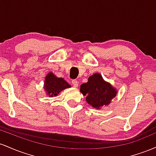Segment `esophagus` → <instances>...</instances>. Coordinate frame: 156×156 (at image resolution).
<instances>
[{"label": "esophagus", "instance_id": "esophagus-1", "mask_svg": "<svg viewBox=\"0 0 156 156\" xmlns=\"http://www.w3.org/2000/svg\"><path fill=\"white\" fill-rule=\"evenodd\" d=\"M72 83L74 87H78V82L76 80H72Z\"/></svg>", "mask_w": 156, "mask_h": 156}]
</instances>
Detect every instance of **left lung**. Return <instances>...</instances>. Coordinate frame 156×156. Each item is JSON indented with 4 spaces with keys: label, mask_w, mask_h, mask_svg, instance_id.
Instances as JSON below:
<instances>
[{
    "label": "left lung",
    "mask_w": 156,
    "mask_h": 156,
    "mask_svg": "<svg viewBox=\"0 0 156 156\" xmlns=\"http://www.w3.org/2000/svg\"><path fill=\"white\" fill-rule=\"evenodd\" d=\"M80 92L86 96V101L97 109L108 105L117 94L111 83L105 81L100 73H94L88 78L87 83L80 85Z\"/></svg>",
    "instance_id": "8db88e82"
}]
</instances>
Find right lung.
I'll list each match as a JSON object with an SVG mask.
<instances>
[{
    "mask_svg": "<svg viewBox=\"0 0 156 156\" xmlns=\"http://www.w3.org/2000/svg\"><path fill=\"white\" fill-rule=\"evenodd\" d=\"M71 86L64 78H57L53 73H49L44 79V89L49 97L57 96L64 89L69 88Z\"/></svg>",
    "mask_w": 156,
    "mask_h": 156,
    "instance_id": "1",
    "label": "right lung"
}]
</instances>
